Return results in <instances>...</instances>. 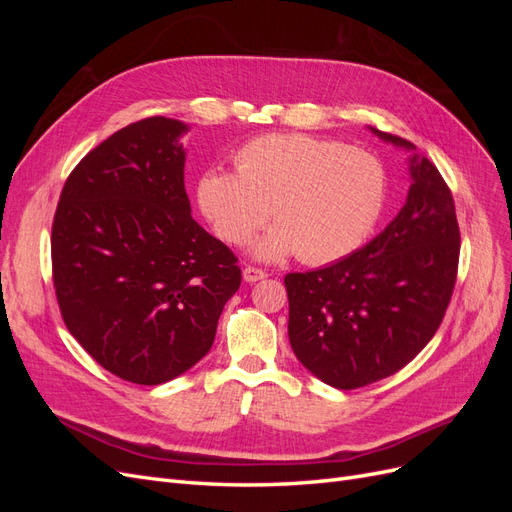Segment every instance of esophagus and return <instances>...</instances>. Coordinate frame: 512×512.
<instances>
[{"instance_id": "obj_1", "label": "esophagus", "mask_w": 512, "mask_h": 512, "mask_svg": "<svg viewBox=\"0 0 512 512\" xmlns=\"http://www.w3.org/2000/svg\"><path fill=\"white\" fill-rule=\"evenodd\" d=\"M265 277H267V273L262 271V269H258V267H245V269H243V280L250 282V284L265 280Z\"/></svg>"}]
</instances>
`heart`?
<instances>
[{"label": "heart", "instance_id": "heart-1", "mask_svg": "<svg viewBox=\"0 0 512 512\" xmlns=\"http://www.w3.org/2000/svg\"><path fill=\"white\" fill-rule=\"evenodd\" d=\"M235 175L209 170L198 205L218 237L243 245L267 222L275 226L254 252L280 260L297 252L327 265L367 241L386 205L389 177L374 153L309 134H267L241 145Z\"/></svg>", "mask_w": 512, "mask_h": 512}]
</instances>
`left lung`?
<instances>
[{"label":"left lung","mask_w":512,"mask_h":512,"mask_svg":"<svg viewBox=\"0 0 512 512\" xmlns=\"http://www.w3.org/2000/svg\"><path fill=\"white\" fill-rule=\"evenodd\" d=\"M410 173L404 209L376 239L329 267L284 277L290 346L335 389L397 374L436 335L451 303L461 247L453 194L425 156H412Z\"/></svg>","instance_id":"1"}]
</instances>
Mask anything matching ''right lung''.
<instances>
[{
    "mask_svg": "<svg viewBox=\"0 0 512 512\" xmlns=\"http://www.w3.org/2000/svg\"><path fill=\"white\" fill-rule=\"evenodd\" d=\"M183 132L147 117L108 136L66 179L53 220L61 318L91 359L134 384L203 359L241 286L237 256L190 215Z\"/></svg>",
    "mask_w": 512,
    "mask_h": 512,
    "instance_id": "obj_1",
    "label": "right lung"
}]
</instances>
